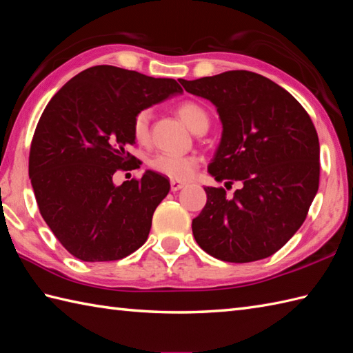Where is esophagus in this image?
<instances>
[{
  "mask_svg": "<svg viewBox=\"0 0 353 353\" xmlns=\"http://www.w3.org/2000/svg\"><path fill=\"white\" fill-rule=\"evenodd\" d=\"M184 187H185V183L175 181V179H172V181H170V189H172V192H178V190L184 189Z\"/></svg>",
  "mask_w": 353,
  "mask_h": 353,
  "instance_id": "esophagus-1",
  "label": "esophagus"
}]
</instances>
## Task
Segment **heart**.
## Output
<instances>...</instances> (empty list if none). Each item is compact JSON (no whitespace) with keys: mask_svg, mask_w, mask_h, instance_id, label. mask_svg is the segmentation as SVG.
<instances>
[{"mask_svg":"<svg viewBox=\"0 0 353 353\" xmlns=\"http://www.w3.org/2000/svg\"><path fill=\"white\" fill-rule=\"evenodd\" d=\"M178 114L192 131L198 132L202 128H208V114L205 108L193 101H184L178 105ZM151 113L148 110L139 112L132 121V136L139 143H146L150 139ZM150 168L157 174L168 176L176 181L190 179L199 166V159L193 154H157L148 161Z\"/></svg>","mask_w":353,"mask_h":353,"instance_id":"1","label":"heart"}]
</instances>
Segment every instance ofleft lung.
<instances>
[{"mask_svg": "<svg viewBox=\"0 0 353 353\" xmlns=\"http://www.w3.org/2000/svg\"><path fill=\"white\" fill-rule=\"evenodd\" d=\"M216 107L222 137L208 172L240 189L203 187L207 203L192 231L207 254L230 263L273 255L301 228L319 190L320 146L305 108L269 78L249 70L179 80Z\"/></svg>", "mask_w": 353, "mask_h": 353, "instance_id": "8db88e82", "label": "left lung"}]
</instances>
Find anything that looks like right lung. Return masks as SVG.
<instances>
[{
    "instance_id": "1",
    "label": "right lung",
    "mask_w": 353,
    "mask_h": 353,
    "mask_svg": "<svg viewBox=\"0 0 353 353\" xmlns=\"http://www.w3.org/2000/svg\"><path fill=\"white\" fill-rule=\"evenodd\" d=\"M178 93L172 78L101 65L70 78L45 107L28 174L43 221L78 260H121L150 236L168 178L146 170L139 181L116 185L113 175L139 168L125 151L136 143L134 116Z\"/></svg>"
}]
</instances>
